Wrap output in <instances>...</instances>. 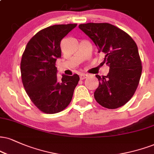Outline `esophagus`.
<instances>
[{
	"mask_svg": "<svg viewBox=\"0 0 154 154\" xmlns=\"http://www.w3.org/2000/svg\"><path fill=\"white\" fill-rule=\"evenodd\" d=\"M89 77V75L88 74H81L80 75H79V77H80V79H85L86 78H88Z\"/></svg>",
	"mask_w": 154,
	"mask_h": 154,
	"instance_id": "34e87169",
	"label": "esophagus"
}]
</instances>
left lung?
<instances>
[{
    "mask_svg": "<svg viewBox=\"0 0 154 154\" xmlns=\"http://www.w3.org/2000/svg\"><path fill=\"white\" fill-rule=\"evenodd\" d=\"M79 28L105 54L109 66L107 76L96 75L99 86L94 97L103 107L116 109L127 103L134 95L142 72L138 47L127 33L107 23L79 24Z\"/></svg>",
    "mask_w": 154,
    "mask_h": 154,
    "instance_id": "obj_1",
    "label": "left lung"
}]
</instances>
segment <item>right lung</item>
Listing matches in <instances>:
<instances>
[{
	"label": "right lung",
	"instance_id": "1",
	"mask_svg": "<svg viewBox=\"0 0 154 154\" xmlns=\"http://www.w3.org/2000/svg\"><path fill=\"white\" fill-rule=\"evenodd\" d=\"M77 23L54 25L36 33L28 42L21 62V79L28 96L38 110L48 114L69 105L79 77H57V59L62 56L61 41Z\"/></svg>",
	"mask_w": 154,
	"mask_h": 154
}]
</instances>
